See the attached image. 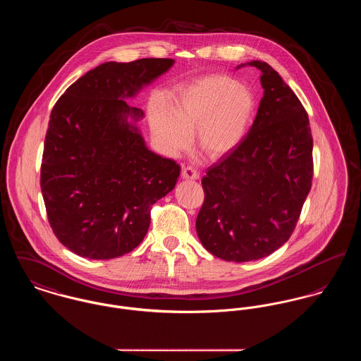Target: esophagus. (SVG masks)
Listing matches in <instances>:
<instances>
[{
	"instance_id": "34e87169",
	"label": "esophagus",
	"mask_w": 361,
	"mask_h": 361,
	"mask_svg": "<svg viewBox=\"0 0 361 361\" xmlns=\"http://www.w3.org/2000/svg\"><path fill=\"white\" fill-rule=\"evenodd\" d=\"M182 178L183 179H190V180H196L200 178L198 171L195 169L193 166H183L182 168Z\"/></svg>"
}]
</instances>
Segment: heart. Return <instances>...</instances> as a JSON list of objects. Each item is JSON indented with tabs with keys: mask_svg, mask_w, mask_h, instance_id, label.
<instances>
[{
	"mask_svg": "<svg viewBox=\"0 0 361 361\" xmlns=\"http://www.w3.org/2000/svg\"><path fill=\"white\" fill-rule=\"evenodd\" d=\"M254 111V95L235 78L211 74L183 87L169 102V113L156 110L152 130L169 154L190 143L209 159L231 153L243 140Z\"/></svg>",
	"mask_w": 361,
	"mask_h": 361,
	"instance_id": "b5f03b06",
	"label": "heart"
}]
</instances>
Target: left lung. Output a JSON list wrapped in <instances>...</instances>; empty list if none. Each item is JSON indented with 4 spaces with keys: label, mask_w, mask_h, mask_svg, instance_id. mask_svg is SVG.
<instances>
[{
    "label": "left lung",
    "mask_w": 361,
    "mask_h": 361,
    "mask_svg": "<svg viewBox=\"0 0 361 361\" xmlns=\"http://www.w3.org/2000/svg\"><path fill=\"white\" fill-rule=\"evenodd\" d=\"M261 70L263 98L248 135L207 169L196 230L204 248L233 262L270 255L295 229L313 179L309 117L271 66Z\"/></svg>",
    "instance_id": "left-lung-1"
}]
</instances>
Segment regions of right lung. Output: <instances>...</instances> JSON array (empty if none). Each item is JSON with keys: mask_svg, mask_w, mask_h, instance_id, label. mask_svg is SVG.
Segmentation results:
<instances>
[{"mask_svg": "<svg viewBox=\"0 0 361 361\" xmlns=\"http://www.w3.org/2000/svg\"><path fill=\"white\" fill-rule=\"evenodd\" d=\"M173 59L106 62L90 70L52 109L44 142L41 192L49 225L71 252L113 259L131 252L150 209L176 185L180 166L147 149L130 106Z\"/></svg>", "mask_w": 361, "mask_h": 361, "instance_id": "obj_1", "label": "right lung"}]
</instances>
